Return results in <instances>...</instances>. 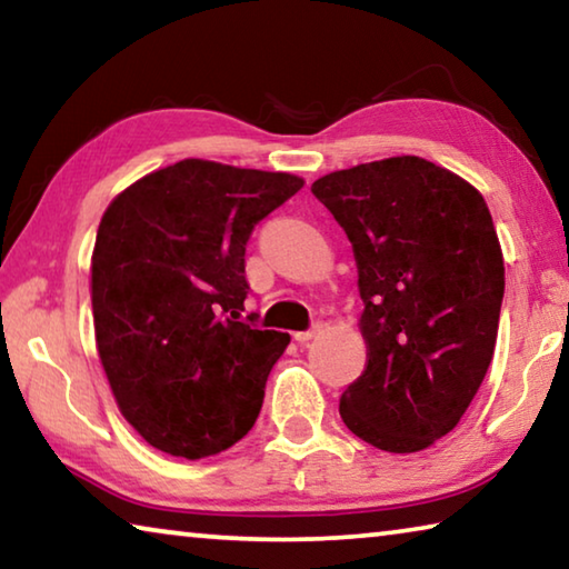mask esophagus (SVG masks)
Returning a JSON list of instances; mask_svg holds the SVG:
<instances>
[{
	"label": "esophagus",
	"instance_id": "34e87169",
	"mask_svg": "<svg viewBox=\"0 0 569 569\" xmlns=\"http://www.w3.org/2000/svg\"><path fill=\"white\" fill-rule=\"evenodd\" d=\"M321 329H323V326H321V323H313V326H311V329H308V331H298V333H293V339H296L298 343H308V341H311V339H313V336H316V333H321Z\"/></svg>",
	"mask_w": 569,
	"mask_h": 569
}]
</instances>
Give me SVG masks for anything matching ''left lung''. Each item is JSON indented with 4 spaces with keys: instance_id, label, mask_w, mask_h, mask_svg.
<instances>
[{
    "instance_id": "8db88e82",
    "label": "left lung",
    "mask_w": 569,
    "mask_h": 569,
    "mask_svg": "<svg viewBox=\"0 0 569 569\" xmlns=\"http://www.w3.org/2000/svg\"><path fill=\"white\" fill-rule=\"evenodd\" d=\"M311 192L351 240L369 363L343 391L346 427L411 455L465 417L495 356L505 261L485 198L401 156L319 178Z\"/></svg>"
}]
</instances>
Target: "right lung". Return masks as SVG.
<instances>
[{"label": "right lung", "instance_id": "right-lung-1", "mask_svg": "<svg viewBox=\"0 0 569 569\" xmlns=\"http://www.w3.org/2000/svg\"><path fill=\"white\" fill-rule=\"evenodd\" d=\"M303 188L288 172L180 160L122 190L92 250V316L114 401L172 457L243 439L291 336L243 319L246 243Z\"/></svg>", "mask_w": 569, "mask_h": 569}]
</instances>
